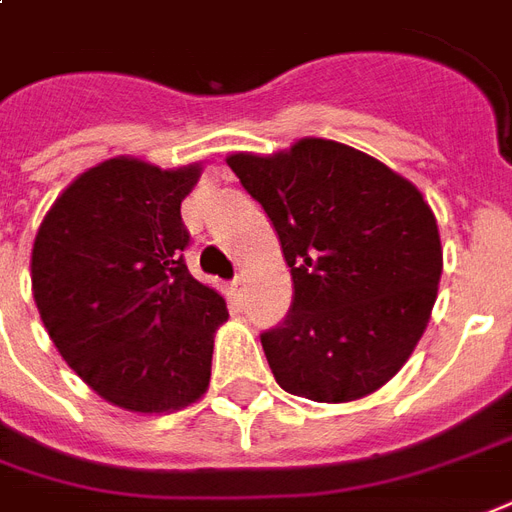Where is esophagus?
<instances>
[{
    "instance_id": "esophagus-1",
    "label": "esophagus",
    "mask_w": 512,
    "mask_h": 512,
    "mask_svg": "<svg viewBox=\"0 0 512 512\" xmlns=\"http://www.w3.org/2000/svg\"><path fill=\"white\" fill-rule=\"evenodd\" d=\"M228 287H230V295H233V298L236 300L244 298V279H241V276H236V279H233Z\"/></svg>"
}]
</instances>
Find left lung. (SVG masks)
I'll return each mask as SVG.
<instances>
[{
  "label": "left lung",
  "mask_w": 512,
  "mask_h": 512,
  "mask_svg": "<svg viewBox=\"0 0 512 512\" xmlns=\"http://www.w3.org/2000/svg\"><path fill=\"white\" fill-rule=\"evenodd\" d=\"M225 161L271 217L295 284L287 319L260 335L276 384L314 403L373 395L408 362L438 298L443 247L421 190L317 136Z\"/></svg>",
  "instance_id": "1"
}]
</instances>
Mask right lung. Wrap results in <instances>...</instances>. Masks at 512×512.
<instances>
[{"label":"right lung","instance_id":"1","mask_svg":"<svg viewBox=\"0 0 512 512\" xmlns=\"http://www.w3.org/2000/svg\"><path fill=\"white\" fill-rule=\"evenodd\" d=\"M198 177L201 163L117 155L72 179L34 236L31 292L50 341L123 411H182L209 389L228 306L182 260L179 209Z\"/></svg>","mask_w":512,"mask_h":512}]
</instances>
